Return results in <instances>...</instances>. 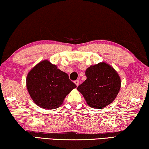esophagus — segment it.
Returning <instances> with one entry per match:
<instances>
[{"instance_id":"34e87169","label":"esophagus","mask_w":149,"mask_h":149,"mask_svg":"<svg viewBox=\"0 0 149 149\" xmlns=\"http://www.w3.org/2000/svg\"><path fill=\"white\" fill-rule=\"evenodd\" d=\"M74 83H75V84H76L77 86H79V80H75V81H74Z\"/></svg>"}]
</instances>
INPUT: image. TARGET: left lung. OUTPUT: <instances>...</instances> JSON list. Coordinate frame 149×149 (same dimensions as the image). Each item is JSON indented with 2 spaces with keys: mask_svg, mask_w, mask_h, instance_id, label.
<instances>
[{
  "mask_svg": "<svg viewBox=\"0 0 149 149\" xmlns=\"http://www.w3.org/2000/svg\"><path fill=\"white\" fill-rule=\"evenodd\" d=\"M86 80L77 90L89 106L104 108L113 102L121 87L120 77L113 67L106 63L91 66L86 70Z\"/></svg>",
  "mask_w": 149,
  "mask_h": 149,
  "instance_id": "left-lung-1",
  "label": "left lung"
}]
</instances>
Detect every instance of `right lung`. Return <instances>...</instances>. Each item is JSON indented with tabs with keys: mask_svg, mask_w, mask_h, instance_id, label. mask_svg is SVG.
<instances>
[{
	"mask_svg": "<svg viewBox=\"0 0 149 149\" xmlns=\"http://www.w3.org/2000/svg\"><path fill=\"white\" fill-rule=\"evenodd\" d=\"M26 86L33 102L41 108L53 109L59 107L76 84L67 73L45 60L29 72Z\"/></svg>",
	"mask_w": 149,
	"mask_h": 149,
	"instance_id": "right-lung-1",
	"label": "right lung"
}]
</instances>
